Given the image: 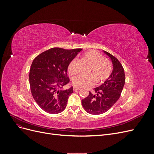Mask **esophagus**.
<instances>
[{"mask_svg":"<svg viewBox=\"0 0 154 154\" xmlns=\"http://www.w3.org/2000/svg\"><path fill=\"white\" fill-rule=\"evenodd\" d=\"M80 88H78V87H73V91H78V90H80Z\"/></svg>","mask_w":154,"mask_h":154,"instance_id":"1","label":"esophagus"}]
</instances>
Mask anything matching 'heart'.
Masks as SVG:
<instances>
[{
	"label": "heart",
	"mask_w": 154,
	"mask_h": 154,
	"mask_svg": "<svg viewBox=\"0 0 154 154\" xmlns=\"http://www.w3.org/2000/svg\"><path fill=\"white\" fill-rule=\"evenodd\" d=\"M83 58L89 62L91 67L89 72L92 74H80L72 79V84L78 88H87L94 84L95 81L99 83H103L108 79L112 71V66L108 59L103 58V55L94 50L85 53ZM76 58L70 61L67 70L69 73L76 72Z\"/></svg>",
	"instance_id": "b5f03b06"
}]
</instances>
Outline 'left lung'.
Here are the masks:
<instances>
[{
  "label": "left lung",
  "mask_w": 154,
  "mask_h": 154,
  "mask_svg": "<svg viewBox=\"0 0 154 154\" xmlns=\"http://www.w3.org/2000/svg\"><path fill=\"white\" fill-rule=\"evenodd\" d=\"M112 60L113 71L110 77L94 92L89 91L88 96L82 100L83 109L93 115L103 114L117 101L122 94L125 82V71L122 63L112 54L104 51Z\"/></svg>",
  "instance_id": "8db88e82"
}]
</instances>
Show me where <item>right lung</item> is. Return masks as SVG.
Returning a JSON list of instances; mask_svg holds the SVG:
<instances>
[{"label":"right lung","mask_w":154,"mask_h":154,"mask_svg":"<svg viewBox=\"0 0 154 154\" xmlns=\"http://www.w3.org/2000/svg\"><path fill=\"white\" fill-rule=\"evenodd\" d=\"M82 49H49L33 60L30 68V89L36 103L44 111L56 114L66 108L72 87H63L69 83L67 67Z\"/></svg>","instance_id":"right-lung-1"}]
</instances>
